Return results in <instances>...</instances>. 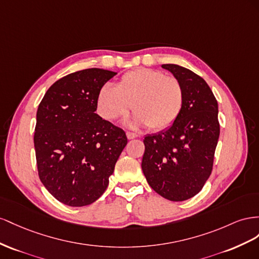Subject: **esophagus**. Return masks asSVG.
I'll use <instances>...</instances> for the list:
<instances>
[{
  "instance_id": "esophagus-1",
  "label": "esophagus",
  "mask_w": 259,
  "mask_h": 259,
  "mask_svg": "<svg viewBox=\"0 0 259 259\" xmlns=\"http://www.w3.org/2000/svg\"><path fill=\"white\" fill-rule=\"evenodd\" d=\"M127 138L129 139V140H132V139H136V138H138V135L137 134H134V132H130V131H128L127 134Z\"/></svg>"
}]
</instances>
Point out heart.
Returning a JSON list of instances; mask_svg holds the SVG:
<instances>
[{
    "mask_svg": "<svg viewBox=\"0 0 259 259\" xmlns=\"http://www.w3.org/2000/svg\"><path fill=\"white\" fill-rule=\"evenodd\" d=\"M184 105L180 81L164 71L139 68L125 72L117 87L104 84L98 94V110L105 120L132 112L134 123L153 131L166 130L177 121Z\"/></svg>",
    "mask_w": 259,
    "mask_h": 259,
    "instance_id": "heart-1",
    "label": "heart"
}]
</instances>
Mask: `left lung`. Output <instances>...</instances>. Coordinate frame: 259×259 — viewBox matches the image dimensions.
Listing matches in <instances>:
<instances>
[{"label": "left lung", "mask_w": 259, "mask_h": 259, "mask_svg": "<svg viewBox=\"0 0 259 259\" xmlns=\"http://www.w3.org/2000/svg\"><path fill=\"white\" fill-rule=\"evenodd\" d=\"M161 67L181 82L184 105L171 127L144 138L142 170L156 193L181 202L196 195L211 174L220 134L218 103L193 71L175 64Z\"/></svg>", "instance_id": "obj_1"}]
</instances>
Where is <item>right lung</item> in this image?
<instances>
[{"instance_id": "add662e5", "label": "right lung", "mask_w": 259, "mask_h": 259, "mask_svg": "<svg viewBox=\"0 0 259 259\" xmlns=\"http://www.w3.org/2000/svg\"><path fill=\"white\" fill-rule=\"evenodd\" d=\"M116 73L100 68L69 73L50 87L38 107L33 142L39 178L65 205L97 201L127 145L122 129L95 114L99 91Z\"/></svg>"}]
</instances>
